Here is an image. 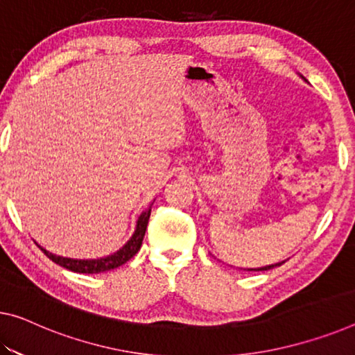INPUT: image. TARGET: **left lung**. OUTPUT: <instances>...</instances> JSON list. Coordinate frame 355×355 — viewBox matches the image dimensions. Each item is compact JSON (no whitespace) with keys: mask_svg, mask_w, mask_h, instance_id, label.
<instances>
[{"mask_svg":"<svg viewBox=\"0 0 355 355\" xmlns=\"http://www.w3.org/2000/svg\"><path fill=\"white\" fill-rule=\"evenodd\" d=\"M284 263V261H281V263H275V265H268V266H261V268H248V271H263V270H271L275 268V266H279Z\"/></svg>","mask_w":355,"mask_h":355,"instance_id":"1","label":"left lung"}]
</instances>
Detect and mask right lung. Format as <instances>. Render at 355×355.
I'll return each instance as SVG.
<instances>
[{
  "instance_id": "right-lung-1",
  "label": "right lung",
  "mask_w": 355,
  "mask_h": 355,
  "mask_svg": "<svg viewBox=\"0 0 355 355\" xmlns=\"http://www.w3.org/2000/svg\"><path fill=\"white\" fill-rule=\"evenodd\" d=\"M149 217H150V208L144 211L143 214L138 217V222H136V230L133 233V236L128 239V243L125 244L122 249H119L117 252H114L112 255H107V257H103V259H94V260L67 259V257H60V255H53L52 252H49V250L42 249L41 246H37V248H40L42 252H44L52 261H55L57 265L63 266V268H67L69 271L85 272V275H94V272L109 271V270L119 268V266L123 265V263H127V261L132 259L133 255L141 249V244H143Z\"/></svg>"
}]
</instances>
